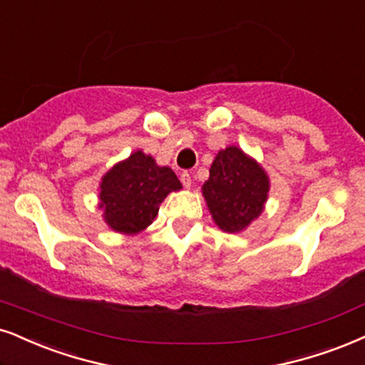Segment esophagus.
Wrapping results in <instances>:
<instances>
[{
  "label": "esophagus",
  "instance_id": "obj_1",
  "mask_svg": "<svg viewBox=\"0 0 365 365\" xmlns=\"http://www.w3.org/2000/svg\"><path fill=\"white\" fill-rule=\"evenodd\" d=\"M181 182H182L184 187H187V190H190V187H191V175H190V173H182L181 174Z\"/></svg>",
  "mask_w": 365,
  "mask_h": 365
}]
</instances>
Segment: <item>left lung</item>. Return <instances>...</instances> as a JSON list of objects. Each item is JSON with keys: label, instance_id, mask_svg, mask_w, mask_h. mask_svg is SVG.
<instances>
[{"label": "left lung", "instance_id": "obj_1", "mask_svg": "<svg viewBox=\"0 0 365 365\" xmlns=\"http://www.w3.org/2000/svg\"><path fill=\"white\" fill-rule=\"evenodd\" d=\"M267 192L265 170L235 145L218 152L203 184L211 217L228 233L242 232L262 213Z\"/></svg>", "mask_w": 365, "mask_h": 365}]
</instances>
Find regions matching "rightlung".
<instances>
[{
	"mask_svg": "<svg viewBox=\"0 0 365 365\" xmlns=\"http://www.w3.org/2000/svg\"><path fill=\"white\" fill-rule=\"evenodd\" d=\"M181 187L173 169L137 150L103 175L100 208L111 230L135 235L154 222L165 196Z\"/></svg>",
	"mask_w": 365,
	"mask_h": 365,
	"instance_id": "right-lung-1",
	"label": "right lung"
}]
</instances>
